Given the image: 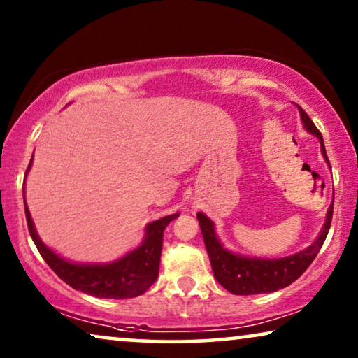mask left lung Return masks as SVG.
I'll return each instance as SVG.
<instances>
[{"mask_svg": "<svg viewBox=\"0 0 358 358\" xmlns=\"http://www.w3.org/2000/svg\"><path fill=\"white\" fill-rule=\"evenodd\" d=\"M298 109H300L305 129L321 140V151L327 161L321 131L317 130V127L313 124V120L300 106H298ZM332 210H334V203L329 207L324 228H322L320 238L310 248L282 259H251L227 251L217 239L212 220L205 217L203 213H197L215 278H217L220 285L231 292L233 295H259V293H272L288 287L310 267V264L315 261L317 252L324 244L331 228Z\"/></svg>", "mask_w": 358, "mask_h": 358, "instance_id": "obj_1", "label": "left lung"}]
</instances>
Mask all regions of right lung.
I'll list each match as a JSON object with an SVG mask.
<instances>
[{
	"instance_id": "1",
	"label": "right lung",
	"mask_w": 358,
	"mask_h": 358,
	"mask_svg": "<svg viewBox=\"0 0 358 358\" xmlns=\"http://www.w3.org/2000/svg\"><path fill=\"white\" fill-rule=\"evenodd\" d=\"M29 168H31V164H29ZM24 208H26L27 228L32 241L37 246L43 261L48 264V267L75 290L97 298H114V300L138 296L156 282L159 271L161 249H163L164 228L178 217V213L169 215V217L150 223L146 227V238L141 243V246L134 249L120 261L106 264V266H85V264L68 262L50 251L37 236L31 213H29L26 205V199H24Z\"/></svg>"
}]
</instances>
